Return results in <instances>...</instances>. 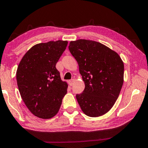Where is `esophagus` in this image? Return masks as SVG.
Segmentation results:
<instances>
[{
    "mask_svg": "<svg viewBox=\"0 0 148 148\" xmlns=\"http://www.w3.org/2000/svg\"><path fill=\"white\" fill-rule=\"evenodd\" d=\"M74 82H75V80H74V79H72V80H70L69 81H68V84H69L70 86H72L74 85Z\"/></svg>",
    "mask_w": 148,
    "mask_h": 148,
    "instance_id": "1",
    "label": "esophagus"
}]
</instances>
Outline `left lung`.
Masks as SVG:
<instances>
[{"label":"left lung","mask_w":148,"mask_h":148,"mask_svg":"<svg viewBox=\"0 0 148 148\" xmlns=\"http://www.w3.org/2000/svg\"><path fill=\"white\" fill-rule=\"evenodd\" d=\"M68 48L85 84L83 92L76 96L81 109L91 117L105 115L115 103L123 84L121 58L109 47L92 40L70 41Z\"/></svg>","instance_id":"left-lung-1"}]
</instances>
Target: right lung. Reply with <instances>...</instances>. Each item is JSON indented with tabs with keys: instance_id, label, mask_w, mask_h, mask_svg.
Wrapping results in <instances>:
<instances>
[{
	"instance_id": "1",
	"label": "right lung",
	"mask_w": 148,
	"mask_h": 148,
	"mask_svg": "<svg viewBox=\"0 0 148 148\" xmlns=\"http://www.w3.org/2000/svg\"><path fill=\"white\" fill-rule=\"evenodd\" d=\"M67 41L36 44L21 60L16 70L18 90L27 107L37 117L48 119L58 113L68 84L62 81L56 65Z\"/></svg>"
}]
</instances>
